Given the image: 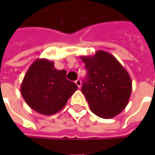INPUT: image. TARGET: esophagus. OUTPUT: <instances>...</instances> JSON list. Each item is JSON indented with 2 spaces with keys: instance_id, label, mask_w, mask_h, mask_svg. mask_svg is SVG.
<instances>
[{
  "instance_id": "34e87169",
  "label": "esophagus",
  "mask_w": 155,
  "mask_h": 155,
  "mask_svg": "<svg viewBox=\"0 0 155 155\" xmlns=\"http://www.w3.org/2000/svg\"><path fill=\"white\" fill-rule=\"evenodd\" d=\"M75 84H77V86L78 87V88H80L81 84H82V83H81L80 79H77V80L75 81Z\"/></svg>"
}]
</instances>
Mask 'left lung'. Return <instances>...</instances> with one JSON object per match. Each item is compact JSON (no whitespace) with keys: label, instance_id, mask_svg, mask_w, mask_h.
Returning a JSON list of instances; mask_svg holds the SVG:
<instances>
[{"label":"left lung","instance_id":"left-lung-1","mask_svg":"<svg viewBox=\"0 0 155 155\" xmlns=\"http://www.w3.org/2000/svg\"><path fill=\"white\" fill-rule=\"evenodd\" d=\"M80 58L87 70L82 93L91 110L104 119L119 115L128 105L132 91L128 71L115 57L104 51Z\"/></svg>","mask_w":155,"mask_h":155}]
</instances>
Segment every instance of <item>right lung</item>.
<instances>
[{"label": "right lung", "instance_id": "add662e5", "mask_svg": "<svg viewBox=\"0 0 155 155\" xmlns=\"http://www.w3.org/2000/svg\"><path fill=\"white\" fill-rule=\"evenodd\" d=\"M77 90L76 84L66 78V71L57 70L54 63L45 58H37L30 65L21 85L27 105L45 116L62 110Z\"/></svg>", "mask_w": 155, "mask_h": 155}]
</instances>
